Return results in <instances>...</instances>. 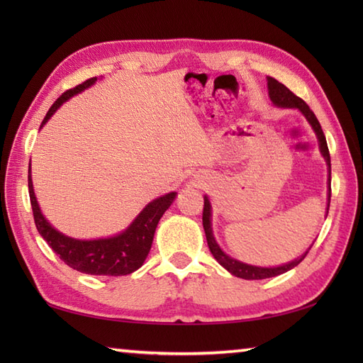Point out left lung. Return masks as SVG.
<instances>
[{
	"label": "left lung",
	"mask_w": 363,
	"mask_h": 363,
	"mask_svg": "<svg viewBox=\"0 0 363 363\" xmlns=\"http://www.w3.org/2000/svg\"><path fill=\"white\" fill-rule=\"evenodd\" d=\"M267 86H268V96L272 99V103L276 107H284V109H298L301 113L304 115L306 120L309 121V125L312 126L313 133L317 134L318 138V145H320V151L321 156L325 157L326 165L329 168V176H328V211H329V203H330V156H329V150H328V143H326V137L323 134V129L320 126V121L315 117V113L311 111V107L307 106L303 99L296 96L293 91H290L287 87L281 84L279 81H276L274 78H267ZM203 226H204V233L207 238V245H209V250L212 252V256L218 264L226 268L230 274H234L237 277H242V279H267V277H273V276H279L289 269L295 268L299 262H303L306 257V254L309 252L307 250L303 256L289 262V264H284L279 267H256V265H250L245 264V262L237 260L234 257L228 256V254L220 248V245L217 243L213 237V230H212V206L209 198L204 196V209H203Z\"/></svg>",
	"instance_id": "obj_1"
}]
</instances>
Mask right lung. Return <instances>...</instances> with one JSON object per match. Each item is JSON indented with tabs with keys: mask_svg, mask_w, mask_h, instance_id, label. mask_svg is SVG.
<instances>
[{
	"mask_svg": "<svg viewBox=\"0 0 363 363\" xmlns=\"http://www.w3.org/2000/svg\"><path fill=\"white\" fill-rule=\"evenodd\" d=\"M96 78L87 79L79 84L74 89L67 90L60 95L54 104L46 112L40 129L46 125L52 113L60 106L68 101L72 96L81 94L90 86H94ZM28 187L30 206H33L34 221L38 234H40L46 243L51 246V250L62 259L68 267H72L76 272L95 274V276H126L134 273L135 269L143 265V262L151 250L154 233H156L157 223L165 213L169 206L173 204L176 198V191H169L167 195H162L143 207V211L137 215L134 221L123 230V233L106 237L95 238V240H78V238L68 237L51 226L48 220L43 217V213L38 207L37 198L34 194L33 177H30V165L28 172Z\"/></svg>",
	"mask_w": 363,
	"mask_h": 363,
	"instance_id": "right-lung-1",
	"label": "right lung"
}]
</instances>
